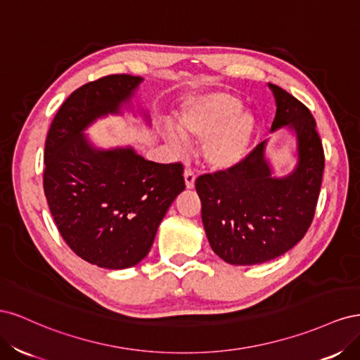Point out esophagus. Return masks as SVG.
Returning a JSON list of instances; mask_svg holds the SVG:
<instances>
[{
	"mask_svg": "<svg viewBox=\"0 0 360 360\" xmlns=\"http://www.w3.org/2000/svg\"><path fill=\"white\" fill-rule=\"evenodd\" d=\"M195 174H193V171H191V169H186L184 171V183H186V188L188 189H193L195 188Z\"/></svg>",
	"mask_w": 360,
	"mask_h": 360,
	"instance_id": "obj_1",
	"label": "esophagus"
}]
</instances>
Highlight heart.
<instances>
[{"instance_id": "1", "label": "heart", "mask_w": 360, "mask_h": 360, "mask_svg": "<svg viewBox=\"0 0 360 360\" xmlns=\"http://www.w3.org/2000/svg\"><path fill=\"white\" fill-rule=\"evenodd\" d=\"M163 129L169 143L180 148L183 139L204 141L202 156L216 171H230L246 159L255 132V118L236 96L216 91L195 96L183 106L177 124Z\"/></svg>"}]
</instances>
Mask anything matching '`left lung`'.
I'll return each instance as SVG.
<instances>
[{
	"label": "left lung",
	"instance_id": "8db88e82",
	"mask_svg": "<svg viewBox=\"0 0 360 360\" xmlns=\"http://www.w3.org/2000/svg\"><path fill=\"white\" fill-rule=\"evenodd\" d=\"M269 86L276 101L270 130L287 126L296 134L294 171L271 177L264 141L238 167L195 181L213 252L234 266L266 263L297 245L311 226L321 188L324 151L311 111L281 86Z\"/></svg>",
	"mask_w": 360,
	"mask_h": 360
}]
</instances>
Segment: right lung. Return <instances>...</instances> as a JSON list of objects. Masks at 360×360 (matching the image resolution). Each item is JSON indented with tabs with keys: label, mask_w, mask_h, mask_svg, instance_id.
<instances>
[{
	"label": "right lung",
	"mask_w": 360,
	"mask_h": 360,
	"mask_svg": "<svg viewBox=\"0 0 360 360\" xmlns=\"http://www.w3.org/2000/svg\"><path fill=\"white\" fill-rule=\"evenodd\" d=\"M143 78L110 75L75 90L49 127L43 189L64 242L103 269H127L146 258L158 226L184 191L183 165L146 160L134 148L99 150L84 130L120 114Z\"/></svg>",
	"instance_id": "right-lung-1"
}]
</instances>
